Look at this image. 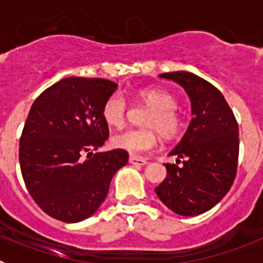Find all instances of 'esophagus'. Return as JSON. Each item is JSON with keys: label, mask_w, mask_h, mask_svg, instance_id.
<instances>
[{"label": "esophagus", "mask_w": 263, "mask_h": 263, "mask_svg": "<svg viewBox=\"0 0 263 263\" xmlns=\"http://www.w3.org/2000/svg\"><path fill=\"white\" fill-rule=\"evenodd\" d=\"M129 162L134 166H145L147 163V160L145 158H141V157H136V155H130L129 157Z\"/></svg>", "instance_id": "esophagus-1"}]
</instances>
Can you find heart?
Masks as SVG:
<instances>
[{
	"label": "heart",
	"mask_w": 263,
	"mask_h": 263,
	"mask_svg": "<svg viewBox=\"0 0 263 263\" xmlns=\"http://www.w3.org/2000/svg\"><path fill=\"white\" fill-rule=\"evenodd\" d=\"M137 97L150 108L143 125L145 129H130L111 137L110 145L130 154H141L155 147L158 130L164 138H173L182 127V118L176 110L178 101L174 95L160 88H143ZM126 100L121 93H111L104 103L101 117L108 126L121 127L126 118Z\"/></svg>",
	"instance_id": "b5f03b06"
}]
</instances>
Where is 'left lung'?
Masks as SVG:
<instances>
[{
  "mask_svg": "<svg viewBox=\"0 0 263 263\" xmlns=\"http://www.w3.org/2000/svg\"><path fill=\"white\" fill-rule=\"evenodd\" d=\"M185 90L192 120L180 142L170 152L176 164L155 188L164 205L180 216H197L220 203L231 190L238 162V124L222 93L191 72L162 73ZM182 159L183 164L178 166Z\"/></svg>",
  "mask_w": 263,
  "mask_h": 263,
  "instance_id": "8db88e82",
  "label": "left lung"
}]
</instances>
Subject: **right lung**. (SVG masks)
Here are the masks:
<instances>
[{
	"mask_svg": "<svg viewBox=\"0 0 263 263\" xmlns=\"http://www.w3.org/2000/svg\"><path fill=\"white\" fill-rule=\"evenodd\" d=\"M117 87L105 79L72 76L32 104L20 139L21 171L29 194L51 217L63 222L90 217L105 200L113 175L127 163L124 150L99 152L109 137L101 109Z\"/></svg>",
	"mask_w": 263,
	"mask_h": 263,
	"instance_id": "right-lung-1",
	"label": "right lung"
}]
</instances>
